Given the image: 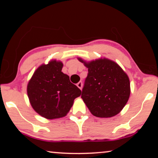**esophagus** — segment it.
<instances>
[{"label":"esophagus","instance_id":"esophagus-1","mask_svg":"<svg viewBox=\"0 0 158 158\" xmlns=\"http://www.w3.org/2000/svg\"><path fill=\"white\" fill-rule=\"evenodd\" d=\"M77 87L79 88V89H80L81 90V89H82V82L81 81H79V82L77 83Z\"/></svg>","mask_w":158,"mask_h":158}]
</instances>
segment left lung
<instances>
[{"mask_svg": "<svg viewBox=\"0 0 158 158\" xmlns=\"http://www.w3.org/2000/svg\"><path fill=\"white\" fill-rule=\"evenodd\" d=\"M88 75L81 98L93 116H114L121 111L130 97V84L126 73L117 63L106 58L85 63Z\"/></svg>", "mask_w": 158, "mask_h": 158, "instance_id": "8db88e82", "label": "left lung"}]
</instances>
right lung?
<instances>
[{
	"instance_id": "1",
	"label": "right lung",
	"mask_w": 158,
	"mask_h": 158,
	"mask_svg": "<svg viewBox=\"0 0 158 158\" xmlns=\"http://www.w3.org/2000/svg\"><path fill=\"white\" fill-rule=\"evenodd\" d=\"M63 63L52 60L42 65L28 82L27 93L32 107L48 119L65 116L81 91L63 73Z\"/></svg>"
}]
</instances>
